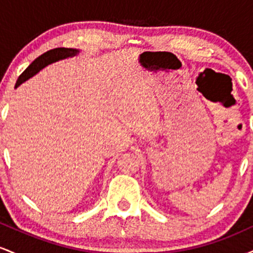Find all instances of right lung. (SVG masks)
Segmentation results:
<instances>
[{
	"label": "right lung",
	"mask_w": 253,
	"mask_h": 253,
	"mask_svg": "<svg viewBox=\"0 0 253 253\" xmlns=\"http://www.w3.org/2000/svg\"><path fill=\"white\" fill-rule=\"evenodd\" d=\"M77 52L78 50H74V48H65V47H58V48H53V50L45 52V53H42V56L38 57L36 60H33V63L30 64V66H28V68L26 69L21 75H20L19 78H17L15 86H19L20 84L24 83L25 81L28 80V78L34 76L37 72H39L42 68H45L46 65H48V64L75 56V54H77Z\"/></svg>",
	"instance_id": "obj_1"
}]
</instances>
